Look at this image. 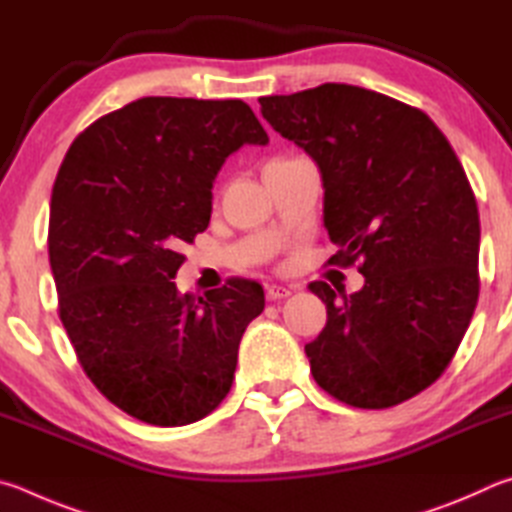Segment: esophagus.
Wrapping results in <instances>:
<instances>
[{
	"mask_svg": "<svg viewBox=\"0 0 512 512\" xmlns=\"http://www.w3.org/2000/svg\"><path fill=\"white\" fill-rule=\"evenodd\" d=\"M265 294H267V299H270V301H281L285 297H290L292 290L285 288V285H267Z\"/></svg>",
	"mask_w": 512,
	"mask_h": 512,
	"instance_id": "1",
	"label": "esophagus"
}]
</instances>
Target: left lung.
Segmentation results:
<instances>
[{
	"instance_id": "obj_1",
	"label": "left lung",
	"mask_w": 512,
	"mask_h": 512,
	"mask_svg": "<svg viewBox=\"0 0 512 512\" xmlns=\"http://www.w3.org/2000/svg\"><path fill=\"white\" fill-rule=\"evenodd\" d=\"M263 119L303 148L324 182L335 265L364 288L310 292L328 321L306 344L312 378L360 409L400 405L441 378L479 299V211L450 141L416 107L324 83L263 96Z\"/></svg>"
}]
</instances>
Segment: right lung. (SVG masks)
I'll list each match as a JSON object with an SVG mask.
<instances>
[{
  "mask_svg": "<svg viewBox=\"0 0 512 512\" xmlns=\"http://www.w3.org/2000/svg\"><path fill=\"white\" fill-rule=\"evenodd\" d=\"M270 141L242 101L146 96L71 143L51 193L58 312L87 378L132 418L195 423L227 398L238 346L265 308L256 281L179 294V247L209 227L213 179Z\"/></svg>",
  "mask_w": 512,
  "mask_h": 512,
  "instance_id": "right-lung-1",
  "label": "right lung"
}]
</instances>
